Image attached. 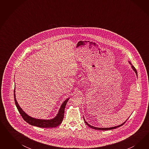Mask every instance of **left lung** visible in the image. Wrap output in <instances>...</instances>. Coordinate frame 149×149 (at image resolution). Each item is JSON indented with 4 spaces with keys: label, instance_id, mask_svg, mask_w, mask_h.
<instances>
[{
    "label": "left lung",
    "instance_id": "1",
    "mask_svg": "<svg viewBox=\"0 0 149 149\" xmlns=\"http://www.w3.org/2000/svg\"><path fill=\"white\" fill-rule=\"evenodd\" d=\"M128 62H129L130 64H131V67H132V69H133V70H134V72H135L136 77H138V74H137V72H136V70L135 69V67H134L133 65H132V64H131V62H130V61H128ZM84 121H85V122L86 123V125H87L88 126H89L90 127H91V128L95 129V130H96L107 131V130H113V129H115V128H118V127H120L122 126V125H123L125 123V122H126L127 120L125 122H123V123L121 124V125H118V126H117L113 127H109V128H100V127H96L93 126H91V125H90V124H88L87 122H86V121H85V118H84Z\"/></svg>",
    "mask_w": 149,
    "mask_h": 149
}]
</instances>
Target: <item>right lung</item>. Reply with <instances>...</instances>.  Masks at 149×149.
I'll return each instance as SVG.
<instances>
[{
	"mask_svg": "<svg viewBox=\"0 0 149 149\" xmlns=\"http://www.w3.org/2000/svg\"><path fill=\"white\" fill-rule=\"evenodd\" d=\"M14 99L16 106L18 109V111L21 115L22 116L23 118L25 121L29 123V125L39 127L41 128H53L58 126L63 121L64 118V109L65 105L67 103L69 98H68L63 102V103L61 105L58 113L53 118H51L50 120H44V119H38L34 117H31L27 115L26 113H25L22 108L19 107V104H18L16 99V95H15V88L14 90Z\"/></svg>",
	"mask_w": 149,
	"mask_h": 149,
	"instance_id": "add662e5",
	"label": "right lung"
}]
</instances>
